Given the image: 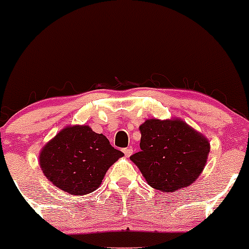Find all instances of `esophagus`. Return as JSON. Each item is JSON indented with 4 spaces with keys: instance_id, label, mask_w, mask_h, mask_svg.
Instances as JSON below:
<instances>
[{
    "instance_id": "34e87169",
    "label": "esophagus",
    "mask_w": 249,
    "mask_h": 249,
    "mask_svg": "<svg viewBox=\"0 0 249 249\" xmlns=\"http://www.w3.org/2000/svg\"><path fill=\"white\" fill-rule=\"evenodd\" d=\"M123 152H124L125 156L128 158V157L133 153V150H132V147H127V148H124V150H123Z\"/></svg>"
}]
</instances>
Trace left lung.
Instances as JSON below:
<instances>
[{"label": "left lung", "instance_id": "8db88e82", "mask_svg": "<svg viewBox=\"0 0 249 249\" xmlns=\"http://www.w3.org/2000/svg\"><path fill=\"white\" fill-rule=\"evenodd\" d=\"M139 128L141 152L130 159L151 187L170 193L199 178L211 150L204 134L180 118L146 119Z\"/></svg>", "mask_w": 249, "mask_h": 249}]
</instances>
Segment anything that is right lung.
Returning a JSON list of instances; mask_svg holds the SVG:
<instances>
[{
	"mask_svg": "<svg viewBox=\"0 0 249 249\" xmlns=\"http://www.w3.org/2000/svg\"><path fill=\"white\" fill-rule=\"evenodd\" d=\"M124 156L89 125H69L42 147L39 167L53 185L73 196L101 186L110 166Z\"/></svg>",
	"mask_w": 249,
	"mask_h": 249,
	"instance_id": "right-lung-1",
	"label": "right lung"
}]
</instances>
